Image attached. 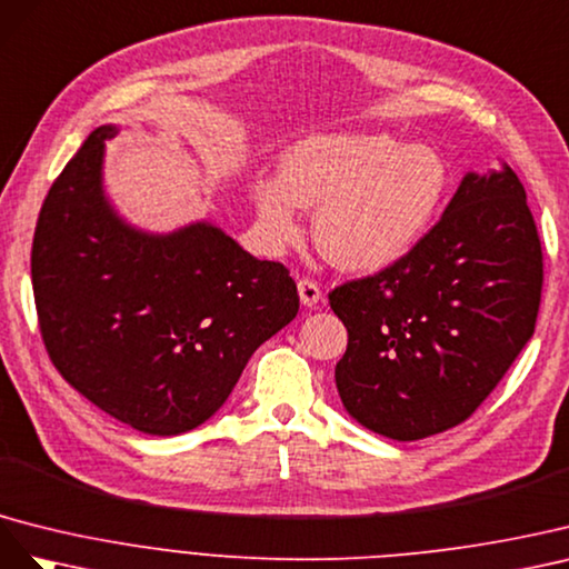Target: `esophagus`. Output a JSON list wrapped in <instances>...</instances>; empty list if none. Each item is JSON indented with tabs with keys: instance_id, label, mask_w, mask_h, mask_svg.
I'll return each mask as SVG.
<instances>
[{
	"instance_id": "esophagus-1",
	"label": "esophagus",
	"mask_w": 569,
	"mask_h": 569,
	"mask_svg": "<svg viewBox=\"0 0 569 569\" xmlns=\"http://www.w3.org/2000/svg\"><path fill=\"white\" fill-rule=\"evenodd\" d=\"M298 293H300V302L305 307H315L317 302H321V288L315 279H300L298 281Z\"/></svg>"
}]
</instances>
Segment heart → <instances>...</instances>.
<instances>
[{
	"instance_id": "obj_1",
	"label": "heart",
	"mask_w": 569,
	"mask_h": 569,
	"mask_svg": "<svg viewBox=\"0 0 569 569\" xmlns=\"http://www.w3.org/2000/svg\"><path fill=\"white\" fill-rule=\"evenodd\" d=\"M448 190L441 152L386 133L310 136L283 152L279 178L250 186L259 226L276 246L298 240L300 207H319L317 248L346 271H379L412 252Z\"/></svg>"
}]
</instances>
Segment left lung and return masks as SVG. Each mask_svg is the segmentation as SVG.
Segmentation results:
<instances>
[{"mask_svg":"<svg viewBox=\"0 0 569 569\" xmlns=\"http://www.w3.org/2000/svg\"><path fill=\"white\" fill-rule=\"evenodd\" d=\"M543 252L517 173H467L419 246L329 293L336 388L362 427L417 441L462 425L537 327Z\"/></svg>","mask_w":569,"mask_h":569,"instance_id":"obj_1","label":"left lung"}]
</instances>
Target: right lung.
Wrapping results in <instances>:
<instances>
[{"label": "right lung", "instance_id": "obj_1", "mask_svg": "<svg viewBox=\"0 0 569 569\" xmlns=\"http://www.w3.org/2000/svg\"><path fill=\"white\" fill-rule=\"evenodd\" d=\"M117 133L94 128L42 202L30 252L40 333L80 396L176 436L212 417L252 352L296 319L298 286L207 221L152 236L119 219L102 190Z\"/></svg>", "mask_w": 569, "mask_h": 569}]
</instances>
